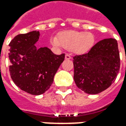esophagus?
<instances>
[{
	"label": "esophagus",
	"mask_w": 126,
	"mask_h": 126,
	"mask_svg": "<svg viewBox=\"0 0 126 126\" xmlns=\"http://www.w3.org/2000/svg\"><path fill=\"white\" fill-rule=\"evenodd\" d=\"M71 56L69 55H68V54H67V55H65V59L66 60H69V59H71Z\"/></svg>",
	"instance_id": "obj_1"
}]
</instances>
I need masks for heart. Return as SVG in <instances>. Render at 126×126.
Wrapping results in <instances>:
<instances>
[{"mask_svg":"<svg viewBox=\"0 0 126 126\" xmlns=\"http://www.w3.org/2000/svg\"><path fill=\"white\" fill-rule=\"evenodd\" d=\"M51 44L57 48L69 49L70 51L77 55L87 52L94 46L95 36L91 32L68 30L61 32L58 38L52 37Z\"/></svg>","mask_w":126,"mask_h":126,"instance_id":"1","label":"heart"}]
</instances>
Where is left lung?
Here are the masks:
<instances>
[{"instance_id": "8db88e82", "label": "left lung", "mask_w": 126, "mask_h": 126, "mask_svg": "<svg viewBox=\"0 0 126 126\" xmlns=\"http://www.w3.org/2000/svg\"><path fill=\"white\" fill-rule=\"evenodd\" d=\"M73 59L75 83L87 94H96L106 90L119 73L120 59L115 39L100 40L88 53Z\"/></svg>"}]
</instances>
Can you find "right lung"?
<instances>
[{
	"label": "right lung",
	"instance_id": "add662e5",
	"mask_svg": "<svg viewBox=\"0 0 126 126\" xmlns=\"http://www.w3.org/2000/svg\"><path fill=\"white\" fill-rule=\"evenodd\" d=\"M40 32L19 34L11 41L9 71L13 81L20 89L40 95L49 89L54 76L65 59V54H54L47 47L37 48Z\"/></svg>",
	"mask_w": 126,
	"mask_h": 126
}]
</instances>
